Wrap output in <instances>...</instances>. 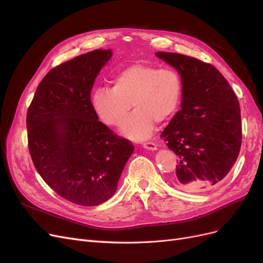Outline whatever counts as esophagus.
<instances>
[{"mask_svg":"<svg viewBox=\"0 0 263 263\" xmlns=\"http://www.w3.org/2000/svg\"><path fill=\"white\" fill-rule=\"evenodd\" d=\"M142 147L148 150H157V145L155 144L154 141H147L142 144Z\"/></svg>","mask_w":263,"mask_h":263,"instance_id":"1","label":"esophagus"}]
</instances>
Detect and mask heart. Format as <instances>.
<instances>
[{
	"mask_svg": "<svg viewBox=\"0 0 263 263\" xmlns=\"http://www.w3.org/2000/svg\"><path fill=\"white\" fill-rule=\"evenodd\" d=\"M112 87H97L92 105L107 126H121L133 107L134 113L122 127L124 136L135 140L149 137L155 124L168 121L180 105L183 83L177 70L148 63H133L114 73Z\"/></svg>",
	"mask_w": 263,
	"mask_h": 263,
	"instance_id": "heart-1",
	"label": "heart"
}]
</instances>
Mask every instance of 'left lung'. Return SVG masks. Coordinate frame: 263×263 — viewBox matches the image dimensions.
Returning a JSON list of instances; mask_svg holds the SVG:
<instances>
[{"mask_svg": "<svg viewBox=\"0 0 263 263\" xmlns=\"http://www.w3.org/2000/svg\"><path fill=\"white\" fill-rule=\"evenodd\" d=\"M182 78L181 109L161 136L179 157L172 184L200 193L219 184L241 147L240 106L228 81L211 63L176 52H157Z\"/></svg>", "mask_w": 263, "mask_h": 263, "instance_id": "left-lung-1", "label": "left lung"}]
</instances>
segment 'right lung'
I'll return each mask as SVG.
<instances>
[{
  "mask_svg": "<svg viewBox=\"0 0 263 263\" xmlns=\"http://www.w3.org/2000/svg\"><path fill=\"white\" fill-rule=\"evenodd\" d=\"M112 51L93 50L52 68L27 109L28 149L36 170L71 203L97 206L112 197L132 142L99 121L91 90Z\"/></svg>",
  "mask_w": 263,
  "mask_h": 263,
  "instance_id": "right-lung-1",
  "label": "right lung"
}]
</instances>
